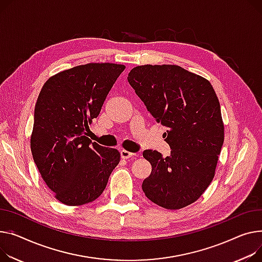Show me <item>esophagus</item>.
<instances>
[{
	"mask_svg": "<svg viewBox=\"0 0 262 262\" xmlns=\"http://www.w3.org/2000/svg\"><path fill=\"white\" fill-rule=\"evenodd\" d=\"M120 154H121V158H122V159L133 158V157H135V156H136V154L130 152V151H127V150H125V149H122Z\"/></svg>",
	"mask_w": 262,
	"mask_h": 262,
	"instance_id": "esophagus-1",
	"label": "esophagus"
}]
</instances>
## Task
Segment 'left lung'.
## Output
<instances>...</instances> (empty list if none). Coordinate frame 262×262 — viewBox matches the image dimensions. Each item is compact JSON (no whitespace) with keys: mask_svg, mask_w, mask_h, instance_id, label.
Here are the masks:
<instances>
[{"mask_svg":"<svg viewBox=\"0 0 262 262\" xmlns=\"http://www.w3.org/2000/svg\"><path fill=\"white\" fill-rule=\"evenodd\" d=\"M127 81L157 122L171 151L144 150L151 164L145 196L168 210L195 202L211 184L224 141L220 103L212 84L177 65L134 67Z\"/></svg>","mask_w":262,"mask_h":262,"instance_id":"8db88e82","label":"left lung"}]
</instances>
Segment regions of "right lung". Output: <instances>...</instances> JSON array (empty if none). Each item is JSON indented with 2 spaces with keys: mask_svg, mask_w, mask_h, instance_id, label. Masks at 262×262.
<instances>
[{
  "mask_svg": "<svg viewBox=\"0 0 262 262\" xmlns=\"http://www.w3.org/2000/svg\"><path fill=\"white\" fill-rule=\"evenodd\" d=\"M124 69L113 63L79 65L49 78L40 92L31 152L43 180L66 205L96 200L120 162L117 149L92 142L86 135Z\"/></svg>",
  "mask_w": 262,
  "mask_h": 262,
  "instance_id": "right-lung-1",
  "label": "right lung"
}]
</instances>
